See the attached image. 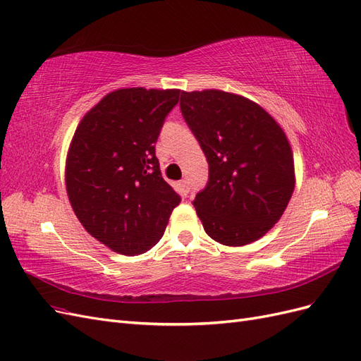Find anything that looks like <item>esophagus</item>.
Wrapping results in <instances>:
<instances>
[{"label": "esophagus", "mask_w": 361, "mask_h": 361, "mask_svg": "<svg viewBox=\"0 0 361 361\" xmlns=\"http://www.w3.org/2000/svg\"><path fill=\"white\" fill-rule=\"evenodd\" d=\"M178 189H180V192H181L183 195H188V193H189V183H188L186 180H181V181L178 183Z\"/></svg>", "instance_id": "1"}]
</instances>
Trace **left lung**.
I'll use <instances>...</instances> for the list:
<instances>
[{
  "label": "left lung",
  "instance_id": "left-lung-1",
  "mask_svg": "<svg viewBox=\"0 0 361 361\" xmlns=\"http://www.w3.org/2000/svg\"><path fill=\"white\" fill-rule=\"evenodd\" d=\"M180 109L209 161L207 186L193 201L205 233L226 246L259 240L295 189L283 128L254 101L216 89L181 92Z\"/></svg>",
  "mask_w": 361,
  "mask_h": 361
}]
</instances>
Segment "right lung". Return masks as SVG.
<instances>
[{"mask_svg": "<svg viewBox=\"0 0 361 361\" xmlns=\"http://www.w3.org/2000/svg\"><path fill=\"white\" fill-rule=\"evenodd\" d=\"M178 89L110 92L78 123L66 157V192L86 231L123 255L147 252L180 195L163 180L156 142Z\"/></svg>", "mask_w": 361, "mask_h": 361, "instance_id": "add662e5", "label": "right lung"}]
</instances>
